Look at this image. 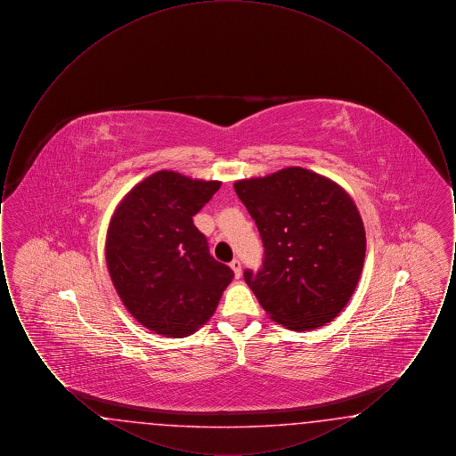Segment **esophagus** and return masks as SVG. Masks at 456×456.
<instances>
[{
    "instance_id": "obj_1",
    "label": "esophagus",
    "mask_w": 456,
    "mask_h": 456,
    "mask_svg": "<svg viewBox=\"0 0 456 456\" xmlns=\"http://www.w3.org/2000/svg\"><path fill=\"white\" fill-rule=\"evenodd\" d=\"M231 268H232V272H234V277H236V279H239V277H240V261H231Z\"/></svg>"
}]
</instances>
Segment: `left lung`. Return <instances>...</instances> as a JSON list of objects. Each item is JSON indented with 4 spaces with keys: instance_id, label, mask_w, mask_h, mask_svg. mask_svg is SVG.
<instances>
[{
    "instance_id": "1",
    "label": "left lung",
    "mask_w": 456,
    "mask_h": 456,
    "mask_svg": "<svg viewBox=\"0 0 456 456\" xmlns=\"http://www.w3.org/2000/svg\"><path fill=\"white\" fill-rule=\"evenodd\" d=\"M234 190L265 246L260 272H244L261 307L294 331L333 322L350 301L366 258V231L352 196L303 167L239 179Z\"/></svg>"
}]
</instances>
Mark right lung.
I'll use <instances>...</instances> for the list:
<instances>
[{"instance_id": "add662e5", "label": "right lung", "mask_w": 456, "mask_h": 456, "mask_svg": "<svg viewBox=\"0 0 456 456\" xmlns=\"http://www.w3.org/2000/svg\"><path fill=\"white\" fill-rule=\"evenodd\" d=\"M220 181L157 171L133 186L109 220V277L131 316L157 335H193L216 313L232 270L214 260L193 224Z\"/></svg>"}]
</instances>
